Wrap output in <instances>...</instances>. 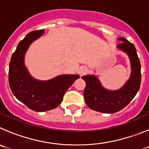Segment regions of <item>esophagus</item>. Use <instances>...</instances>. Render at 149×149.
I'll list each match as a JSON object with an SVG mask.
<instances>
[{
	"label": "esophagus",
	"instance_id": "34e87169",
	"mask_svg": "<svg viewBox=\"0 0 149 149\" xmlns=\"http://www.w3.org/2000/svg\"><path fill=\"white\" fill-rule=\"evenodd\" d=\"M86 72H87V68H86V67H84V66L81 67V68H80V69H79V71H78L79 75L81 77V76L84 75V74L86 73Z\"/></svg>",
	"mask_w": 149,
	"mask_h": 149
}]
</instances>
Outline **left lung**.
<instances>
[{
    "instance_id": "obj_1",
    "label": "left lung",
    "mask_w": 149,
    "mask_h": 149,
    "mask_svg": "<svg viewBox=\"0 0 149 149\" xmlns=\"http://www.w3.org/2000/svg\"><path fill=\"white\" fill-rule=\"evenodd\" d=\"M118 39L122 42L117 47L127 54L132 68L131 77L125 85L119 90H107L95 76L81 77L86 82L84 97L86 105L92 110L104 113H114L125 107L136 95L141 83V65L136 48L125 38Z\"/></svg>"
}]
</instances>
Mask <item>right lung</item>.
<instances>
[{"label":"right lung","instance_id":"right-lung-1","mask_svg":"<svg viewBox=\"0 0 149 149\" xmlns=\"http://www.w3.org/2000/svg\"><path fill=\"white\" fill-rule=\"evenodd\" d=\"M44 33V30H40L27 34L18 43L9 67V84L13 95L28 108L36 112L56 108L67 89L79 78L78 74H64L50 81H39L30 75L24 64V54L31 42Z\"/></svg>","mask_w":149,"mask_h":149}]
</instances>
